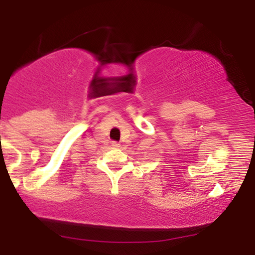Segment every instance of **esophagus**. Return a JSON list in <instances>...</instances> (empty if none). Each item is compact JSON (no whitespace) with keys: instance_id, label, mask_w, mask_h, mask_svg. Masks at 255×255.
<instances>
[{"instance_id":"34e87169","label":"esophagus","mask_w":255,"mask_h":255,"mask_svg":"<svg viewBox=\"0 0 255 255\" xmlns=\"http://www.w3.org/2000/svg\"><path fill=\"white\" fill-rule=\"evenodd\" d=\"M112 145H113L114 148H119V147H121V143L117 142V141H113V142H112Z\"/></svg>"}]
</instances>
